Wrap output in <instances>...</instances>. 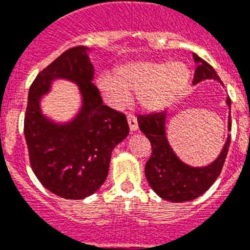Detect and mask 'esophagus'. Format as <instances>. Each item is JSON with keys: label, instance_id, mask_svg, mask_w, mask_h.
I'll use <instances>...</instances> for the list:
<instances>
[{"label": "esophagus", "instance_id": "esophagus-1", "mask_svg": "<svg viewBox=\"0 0 250 250\" xmlns=\"http://www.w3.org/2000/svg\"><path fill=\"white\" fill-rule=\"evenodd\" d=\"M127 122H128L129 131H131V132H133V131H136V129L139 128L137 119H136V117L133 115V114H128V117H127Z\"/></svg>", "mask_w": 250, "mask_h": 250}]
</instances>
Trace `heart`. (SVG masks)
Listing matches in <instances>:
<instances>
[{
  "mask_svg": "<svg viewBox=\"0 0 250 250\" xmlns=\"http://www.w3.org/2000/svg\"><path fill=\"white\" fill-rule=\"evenodd\" d=\"M189 70L182 62H133L121 66L115 78L102 75L97 86L115 107L128 101L129 93H139V102L146 111H160L184 92Z\"/></svg>",
  "mask_w": 250,
  "mask_h": 250,
  "instance_id": "b5f03b06",
  "label": "heart"
}]
</instances>
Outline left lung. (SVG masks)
I'll return each mask as SVG.
<instances>
[{
    "instance_id": "left-lung-1",
    "label": "left lung",
    "mask_w": 250,
    "mask_h": 250,
    "mask_svg": "<svg viewBox=\"0 0 250 250\" xmlns=\"http://www.w3.org/2000/svg\"><path fill=\"white\" fill-rule=\"evenodd\" d=\"M197 64L193 84L202 80L214 79L222 83L217 72L208 62L193 54ZM231 110V100H226ZM166 111L139 115V128L152 144V156L145 165V176L149 186L161 198L171 202L192 201L213 186L225 165L231 137H227L221 154L215 161L204 167H193L184 164L175 154L166 136ZM231 129V114L229 117V131Z\"/></svg>"
}]
</instances>
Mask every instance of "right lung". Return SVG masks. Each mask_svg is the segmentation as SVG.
I'll return each mask as SVG.
<instances>
[{"instance_id":"1","label":"right lung","mask_w":250,"mask_h":250,"mask_svg":"<svg viewBox=\"0 0 250 250\" xmlns=\"http://www.w3.org/2000/svg\"><path fill=\"white\" fill-rule=\"evenodd\" d=\"M88 52L85 46L68 49L36 76L24 117L33 172L46 189L67 200H82L100 189L107 178L113 149L129 132L125 114L102 104L92 83L94 68ZM57 79L75 83L82 94L80 113L66 124H57L41 111V97Z\"/></svg>"}]
</instances>
